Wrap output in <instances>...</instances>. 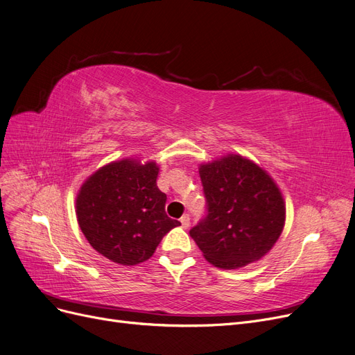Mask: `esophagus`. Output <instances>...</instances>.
I'll use <instances>...</instances> for the list:
<instances>
[{"label":"esophagus","instance_id":"1","mask_svg":"<svg viewBox=\"0 0 355 355\" xmlns=\"http://www.w3.org/2000/svg\"><path fill=\"white\" fill-rule=\"evenodd\" d=\"M180 224H182L183 229H188L189 224H191V217H189L188 214H183V216L180 217Z\"/></svg>","mask_w":355,"mask_h":355}]
</instances>
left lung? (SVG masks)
Listing matches in <instances>:
<instances>
[{
    "label": "left lung",
    "instance_id": "left-lung-1",
    "mask_svg": "<svg viewBox=\"0 0 355 355\" xmlns=\"http://www.w3.org/2000/svg\"><path fill=\"white\" fill-rule=\"evenodd\" d=\"M208 216L189 232L204 258L220 269L262 259L286 224L282 193L263 167L240 154L200 164Z\"/></svg>",
    "mask_w": 355,
    "mask_h": 355
}]
</instances>
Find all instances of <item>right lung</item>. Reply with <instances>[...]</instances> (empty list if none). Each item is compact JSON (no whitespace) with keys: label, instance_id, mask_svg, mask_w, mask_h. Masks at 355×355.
Wrapping results in <instances>:
<instances>
[{"label":"right lung","instance_id":"right-lung-1","mask_svg":"<svg viewBox=\"0 0 355 355\" xmlns=\"http://www.w3.org/2000/svg\"><path fill=\"white\" fill-rule=\"evenodd\" d=\"M159 164L126 157L97 168L76 198L80 229L109 261L137 265L150 259L166 233L180 225L167 217L157 188Z\"/></svg>","mask_w":355,"mask_h":355}]
</instances>
